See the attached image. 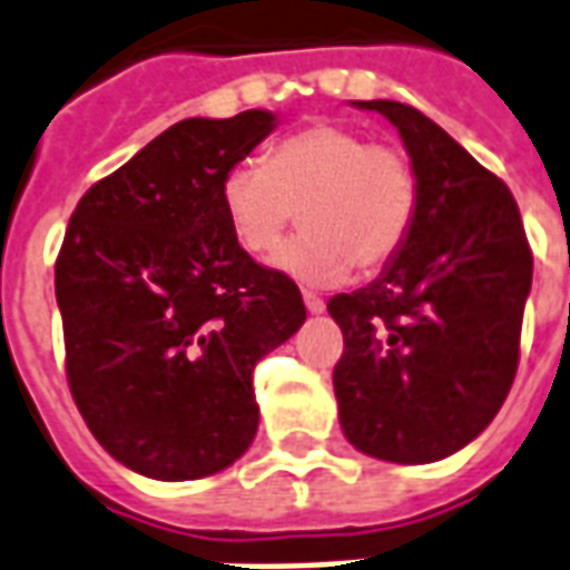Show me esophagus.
I'll return each instance as SVG.
<instances>
[{
	"mask_svg": "<svg viewBox=\"0 0 570 570\" xmlns=\"http://www.w3.org/2000/svg\"><path fill=\"white\" fill-rule=\"evenodd\" d=\"M303 303H306V309L315 312V315H321V312L327 309V303L321 301L318 294H312V291H303Z\"/></svg>",
	"mask_w": 570,
	"mask_h": 570,
	"instance_id": "1",
	"label": "esophagus"
}]
</instances>
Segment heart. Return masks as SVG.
<instances>
[{
    "label": "heart",
    "instance_id": "1",
    "mask_svg": "<svg viewBox=\"0 0 570 570\" xmlns=\"http://www.w3.org/2000/svg\"><path fill=\"white\" fill-rule=\"evenodd\" d=\"M219 204L230 234L258 258L279 249L301 207L303 230L276 264L324 285L345 279L351 267L375 273L400 255L417 216V174L391 144H370L340 122H312L279 140L267 161L230 165Z\"/></svg>",
    "mask_w": 570,
    "mask_h": 570
}]
</instances>
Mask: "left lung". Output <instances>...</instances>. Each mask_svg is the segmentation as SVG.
Wrapping results in <instances>:
<instances>
[{
  "instance_id": "8db88e82",
  "label": "left lung",
  "mask_w": 570,
  "mask_h": 570,
  "mask_svg": "<svg viewBox=\"0 0 570 570\" xmlns=\"http://www.w3.org/2000/svg\"><path fill=\"white\" fill-rule=\"evenodd\" d=\"M400 128L417 216L366 288L336 294L333 391L342 432L387 463H435L487 430L511 391L532 246L511 188L421 110L357 101Z\"/></svg>"
}]
</instances>
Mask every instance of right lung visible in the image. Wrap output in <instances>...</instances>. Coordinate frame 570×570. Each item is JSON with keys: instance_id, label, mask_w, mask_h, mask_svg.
<instances>
[{"instance_id": "right-lung-1", "label": "right lung", "mask_w": 570, "mask_h": 570, "mask_svg": "<svg viewBox=\"0 0 570 570\" xmlns=\"http://www.w3.org/2000/svg\"><path fill=\"white\" fill-rule=\"evenodd\" d=\"M273 114L183 119L77 200L57 255L66 379L114 460L156 481L228 469L258 432L252 372L306 321L230 234L219 183Z\"/></svg>"}]
</instances>
